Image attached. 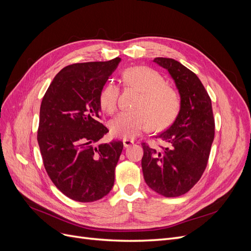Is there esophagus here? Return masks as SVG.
<instances>
[{
    "label": "esophagus",
    "mask_w": 251,
    "mask_h": 251,
    "mask_svg": "<svg viewBox=\"0 0 251 251\" xmlns=\"http://www.w3.org/2000/svg\"><path fill=\"white\" fill-rule=\"evenodd\" d=\"M133 143H134V141H133V140H130V139H124V146H125V148L131 147Z\"/></svg>",
    "instance_id": "esophagus-1"
}]
</instances>
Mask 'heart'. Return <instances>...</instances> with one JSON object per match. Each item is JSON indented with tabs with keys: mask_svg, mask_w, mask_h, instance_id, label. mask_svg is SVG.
Returning a JSON list of instances; mask_svg holds the SVG:
<instances>
[{
	"mask_svg": "<svg viewBox=\"0 0 251 251\" xmlns=\"http://www.w3.org/2000/svg\"><path fill=\"white\" fill-rule=\"evenodd\" d=\"M126 87L134 88L140 96L132 112H123L111 120V134L119 138H135L151 126L162 130L173 125L181 110V96L176 88L166 83L162 74L144 66L130 67L121 73ZM119 88L114 82H107L98 95L100 109L113 114L117 110Z\"/></svg>",
	"mask_w": 251,
	"mask_h": 251,
	"instance_id": "b5f03b06",
	"label": "heart"
}]
</instances>
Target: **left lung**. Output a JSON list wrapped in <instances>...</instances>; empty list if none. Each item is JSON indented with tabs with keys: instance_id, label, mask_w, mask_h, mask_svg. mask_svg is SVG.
Returning a JSON list of instances; mask_svg holds the SVG:
<instances>
[{
	"instance_id": "1",
	"label": "left lung",
	"mask_w": 251,
	"mask_h": 251,
	"mask_svg": "<svg viewBox=\"0 0 251 251\" xmlns=\"http://www.w3.org/2000/svg\"><path fill=\"white\" fill-rule=\"evenodd\" d=\"M154 62L168 69L176 82L181 110L168 130L156 136L165 147L153 149L141 143V165L149 187L174 198L191 191L206 169L215 138V118L207 91L193 71L173 58L156 57Z\"/></svg>"
}]
</instances>
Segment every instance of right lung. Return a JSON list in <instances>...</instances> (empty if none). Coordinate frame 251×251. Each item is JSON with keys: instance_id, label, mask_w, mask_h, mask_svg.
<instances>
[{"instance_id": "obj_1", "label": "right lung", "mask_w": 251, "mask_h": 251, "mask_svg": "<svg viewBox=\"0 0 251 251\" xmlns=\"http://www.w3.org/2000/svg\"><path fill=\"white\" fill-rule=\"evenodd\" d=\"M119 62L67 66L43 97L37 128L43 163L54 185L74 201L100 200L115 181L123 141L95 143L109 132L100 121L98 95Z\"/></svg>"}]
</instances>
